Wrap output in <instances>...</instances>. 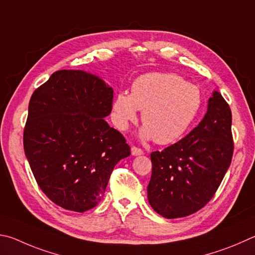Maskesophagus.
<instances>
[{
	"label": "esophagus",
	"mask_w": 255,
	"mask_h": 255,
	"mask_svg": "<svg viewBox=\"0 0 255 255\" xmlns=\"http://www.w3.org/2000/svg\"><path fill=\"white\" fill-rule=\"evenodd\" d=\"M131 152H132V155H142V154H143V151H142L140 148H136V146H132Z\"/></svg>",
	"instance_id": "1"
}]
</instances>
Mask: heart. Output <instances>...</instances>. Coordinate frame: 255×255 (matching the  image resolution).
Wrapping results in <instances>:
<instances>
[{
  "label": "heart",
  "mask_w": 255,
  "mask_h": 255,
  "mask_svg": "<svg viewBox=\"0 0 255 255\" xmlns=\"http://www.w3.org/2000/svg\"><path fill=\"white\" fill-rule=\"evenodd\" d=\"M203 94L197 85L176 74L150 73L137 77L131 94L121 92L113 101V121L120 130H128L142 110L141 137L170 144L180 139L197 118Z\"/></svg>",
  "instance_id": "b5f03b06"
}]
</instances>
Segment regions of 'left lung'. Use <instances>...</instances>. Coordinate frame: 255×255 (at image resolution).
Here are the masks:
<instances>
[{
	"label": "left lung",
	"mask_w": 255,
	"mask_h": 255,
	"mask_svg": "<svg viewBox=\"0 0 255 255\" xmlns=\"http://www.w3.org/2000/svg\"><path fill=\"white\" fill-rule=\"evenodd\" d=\"M231 128L230 106L214 91L197 127L177 143L151 153L148 199L155 212L166 218L185 217L213 198L233 157Z\"/></svg>",
	"instance_id": "obj_1"
}]
</instances>
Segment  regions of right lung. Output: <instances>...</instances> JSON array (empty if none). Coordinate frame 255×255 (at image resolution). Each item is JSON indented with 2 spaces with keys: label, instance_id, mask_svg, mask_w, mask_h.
<instances>
[{
  "label": "right lung",
  "instance_id": "obj_1",
  "mask_svg": "<svg viewBox=\"0 0 255 255\" xmlns=\"http://www.w3.org/2000/svg\"><path fill=\"white\" fill-rule=\"evenodd\" d=\"M113 88L84 70H58L35 89L23 133L24 153L47 197L68 211L95 207L131 148L105 121Z\"/></svg>",
  "mask_w": 255,
  "mask_h": 255
}]
</instances>
